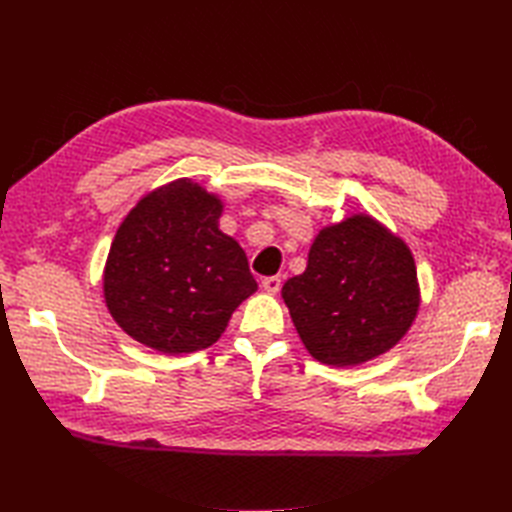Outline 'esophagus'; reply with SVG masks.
Segmentation results:
<instances>
[{
  "mask_svg": "<svg viewBox=\"0 0 512 512\" xmlns=\"http://www.w3.org/2000/svg\"><path fill=\"white\" fill-rule=\"evenodd\" d=\"M262 286H264L266 292H270V295H277L279 288H281V277H279V275L264 277V279H262Z\"/></svg>",
  "mask_w": 512,
  "mask_h": 512,
  "instance_id": "34e87169",
  "label": "esophagus"
}]
</instances>
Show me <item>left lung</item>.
Returning <instances> with one entry per match:
<instances>
[{"mask_svg":"<svg viewBox=\"0 0 512 512\" xmlns=\"http://www.w3.org/2000/svg\"><path fill=\"white\" fill-rule=\"evenodd\" d=\"M281 297L317 361L358 365L394 347L416 319V266L398 237L354 215L323 228Z\"/></svg>","mask_w":512,"mask_h":512,"instance_id":"1","label":"left lung"}]
</instances>
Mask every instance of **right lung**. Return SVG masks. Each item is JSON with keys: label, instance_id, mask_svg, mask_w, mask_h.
<instances>
[{"label": "right lung", "instance_id": "obj_1", "mask_svg": "<svg viewBox=\"0 0 512 512\" xmlns=\"http://www.w3.org/2000/svg\"><path fill=\"white\" fill-rule=\"evenodd\" d=\"M222 204L191 180L149 193L118 228L103 288L116 323L165 354L213 345L257 290L248 259L217 228Z\"/></svg>", "mask_w": 512, "mask_h": 512}]
</instances>
